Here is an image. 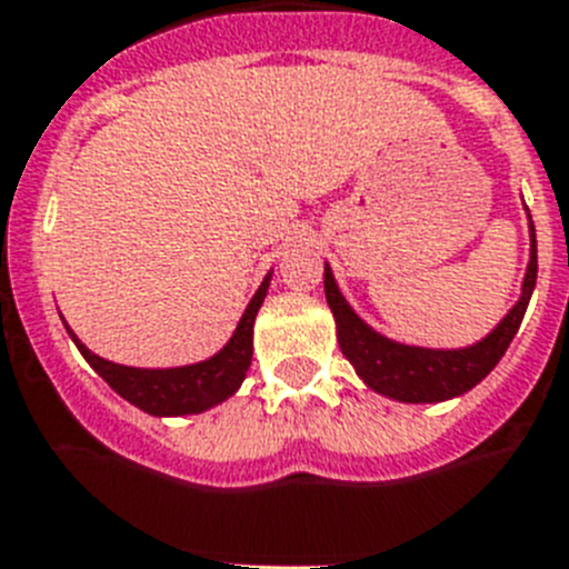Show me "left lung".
<instances>
[{"label":"left lung","mask_w":569,"mask_h":569,"mask_svg":"<svg viewBox=\"0 0 569 569\" xmlns=\"http://www.w3.org/2000/svg\"><path fill=\"white\" fill-rule=\"evenodd\" d=\"M538 278V249H536V226L530 220V263L521 283V298L503 315L501 323L492 329L487 338L478 343L463 346V349H427V346H407L398 340H389L387 335L375 332L372 326L355 315V309L346 303L340 295L335 274L326 263L323 289L326 303L335 315L338 326L340 352L349 358L355 372L369 389L378 395H387L401 403H438L458 398L481 383L487 375L496 369L503 358L507 346L516 338L521 326L527 303L532 298Z\"/></svg>","instance_id":"8db88e82"}]
</instances>
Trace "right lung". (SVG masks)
Wrapping results in <instances>:
<instances>
[{"label":"right lung","instance_id":"obj_1","mask_svg":"<svg viewBox=\"0 0 569 569\" xmlns=\"http://www.w3.org/2000/svg\"><path fill=\"white\" fill-rule=\"evenodd\" d=\"M271 271L254 291V298L246 306L243 318L237 323L234 335L229 343L209 360L200 363H189V367H171V369H140V367H122V363H111V360L93 355L77 335L71 332V326H66L82 358L93 367V372L106 380L113 392L126 398L128 403H134L137 409L157 418H174V415H200L206 409L223 403L226 398L240 389L246 372L251 367V338H254V318L260 312V306L269 291Z\"/></svg>","mask_w":569,"mask_h":569}]
</instances>
